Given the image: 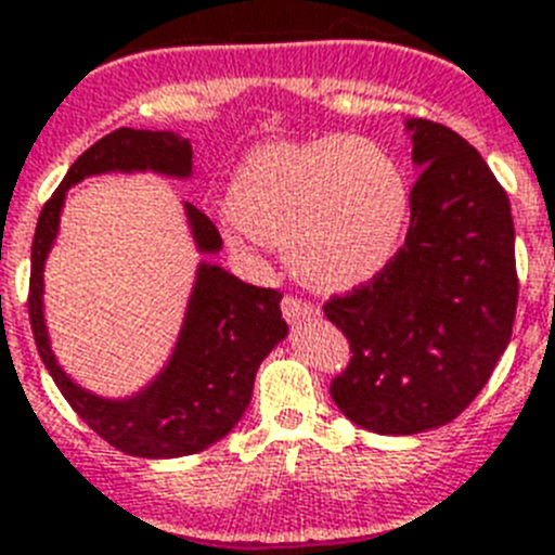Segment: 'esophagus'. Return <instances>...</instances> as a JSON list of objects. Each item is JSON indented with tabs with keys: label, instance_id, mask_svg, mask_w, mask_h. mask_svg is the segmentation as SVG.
Here are the masks:
<instances>
[{
	"label": "esophagus",
	"instance_id": "34e87169",
	"mask_svg": "<svg viewBox=\"0 0 555 555\" xmlns=\"http://www.w3.org/2000/svg\"><path fill=\"white\" fill-rule=\"evenodd\" d=\"M281 308H283V317H286V322L311 320L313 313H317V308H313L311 302L300 300V297H283Z\"/></svg>",
	"mask_w": 555,
	"mask_h": 555
}]
</instances>
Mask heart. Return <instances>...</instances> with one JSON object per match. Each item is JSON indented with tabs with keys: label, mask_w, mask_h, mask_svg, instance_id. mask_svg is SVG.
I'll return each instance as SVG.
<instances>
[{
	"label": "heart",
	"mask_w": 555,
	"mask_h": 555,
	"mask_svg": "<svg viewBox=\"0 0 555 555\" xmlns=\"http://www.w3.org/2000/svg\"><path fill=\"white\" fill-rule=\"evenodd\" d=\"M228 214L249 238L283 247L302 286L352 292L384 274L403 247L411 189L384 146L338 132L249 152Z\"/></svg>",
	"instance_id": "b5f03b06"
}]
</instances>
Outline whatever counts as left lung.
Returning a JSON list of instances; mask_svg holds the SVG:
<instances>
[{"label": "left lung", "mask_w": 555, "mask_h": 555, "mask_svg": "<svg viewBox=\"0 0 555 555\" xmlns=\"http://www.w3.org/2000/svg\"><path fill=\"white\" fill-rule=\"evenodd\" d=\"M405 130L420 169L405 244L375 281L325 302L352 352L333 403L386 436L425 434L473 403L508 347L519 288L512 205L487 160L436 121Z\"/></svg>", "instance_id": "left-lung-1"}]
</instances>
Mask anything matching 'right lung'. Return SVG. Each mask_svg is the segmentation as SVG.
<instances>
[{
    "instance_id": "add662e5",
    "label": "right lung",
    "mask_w": 555,
    "mask_h": 555,
    "mask_svg": "<svg viewBox=\"0 0 555 555\" xmlns=\"http://www.w3.org/2000/svg\"><path fill=\"white\" fill-rule=\"evenodd\" d=\"M189 139L169 130L119 127L88 146L43 205L33 238L29 269V325L41 361L68 405L107 444L141 459H178L219 442L247 411L255 372L283 341L288 325L281 313V292L238 281L217 263L203 261L191 288L185 320L169 364L152 384L125 400H107L75 384L57 364L43 322V263L55 244L66 191L105 171H158L191 178ZM191 235L199 253H219L222 235L203 210L185 203Z\"/></svg>"
}]
</instances>
